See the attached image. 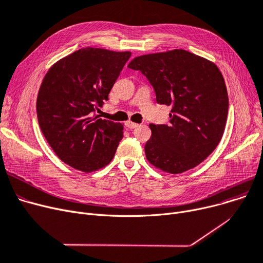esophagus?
Instances as JSON below:
<instances>
[{
  "label": "esophagus",
  "instance_id": "esophagus-1",
  "mask_svg": "<svg viewBox=\"0 0 263 263\" xmlns=\"http://www.w3.org/2000/svg\"><path fill=\"white\" fill-rule=\"evenodd\" d=\"M137 126H139V124L134 123V122H132V121H127V122H126V127L129 128V129H134V128H136Z\"/></svg>",
  "mask_w": 263,
  "mask_h": 263
}]
</instances>
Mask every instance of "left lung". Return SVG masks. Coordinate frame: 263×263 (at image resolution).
Instances as JSON below:
<instances>
[{
  "instance_id": "left-lung-1",
  "label": "left lung",
  "mask_w": 263,
  "mask_h": 263,
  "mask_svg": "<svg viewBox=\"0 0 263 263\" xmlns=\"http://www.w3.org/2000/svg\"><path fill=\"white\" fill-rule=\"evenodd\" d=\"M128 67L147 78L158 103L172 106L168 124H149L147 160L171 174L197 166L213 153L226 126L229 102L218 68L180 49L137 57Z\"/></svg>"
}]
</instances>
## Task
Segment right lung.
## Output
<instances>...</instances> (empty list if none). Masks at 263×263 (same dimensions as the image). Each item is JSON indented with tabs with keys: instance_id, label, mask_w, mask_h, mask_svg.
Wrapping results in <instances>:
<instances>
[{
	"instance_id": "right-lung-1",
	"label": "right lung",
	"mask_w": 263,
	"mask_h": 263,
	"mask_svg": "<svg viewBox=\"0 0 263 263\" xmlns=\"http://www.w3.org/2000/svg\"><path fill=\"white\" fill-rule=\"evenodd\" d=\"M131 52L83 48L55 63L37 97L41 132L69 166L89 173L110 162L123 136L119 122L96 115Z\"/></svg>"
}]
</instances>
